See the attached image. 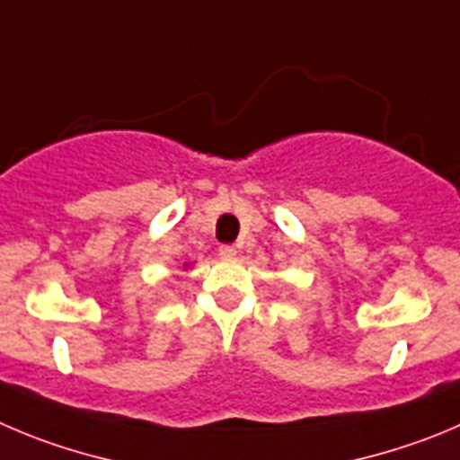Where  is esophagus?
Returning <instances> with one entry per match:
<instances>
[{
  "instance_id": "obj_1",
  "label": "esophagus",
  "mask_w": 460,
  "mask_h": 460,
  "mask_svg": "<svg viewBox=\"0 0 460 460\" xmlns=\"http://www.w3.org/2000/svg\"><path fill=\"white\" fill-rule=\"evenodd\" d=\"M217 254H220V259H234L235 256V247H231V244H222L220 250H217Z\"/></svg>"
}]
</instances>
